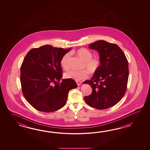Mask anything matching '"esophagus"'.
Wrapping results in <instances>:
<instances>
[{
	"instance_id": "esophagus-1",
	"label": "esophagus",
	"mask_w": 150,
	"mask_h": 150,
	"mask_svg": "<svg viewBox=\"0 0 150 150\" xmlns=\"http://www.w3.org/2000/svg\"><path fill=\"white\" fill-rule=\"evenodd\" d=\"M76 83L78 86H79V85H80L82 83V82L80 81H76Z\"/></svg>"
}]
</instances>
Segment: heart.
Segmentation results:
<instances>
[{"label": "heart", "mask_w": 150, "mask_h": 150, "mask_svg": "<svg viewBox=\"0 0 150 150\" xmlns=\"http://www.w3.org/2000/svg\"><path fill=\"white\" fill-rule=\"evenodd\" d=\"M76 55L83 61V67L86 69L82 70H71L67 72L64 76L67 79H72L78 81L87 78L89 76V72L94 74L99 70L101 65V62L98 58H92V54L85 48H81L76 51ZM70 54L67 53L62 57L61 60L62 67L67 70L69 68V59Z\"/></svg>", "instance_id": "obj_1"}]
</instances>
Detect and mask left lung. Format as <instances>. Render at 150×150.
Returning a JSON list of instances; mask_svg holds the SVG:
<instances>
[{
	"mask_svg": "<svg viewBox=\"0 0 150 150\" xmlns=\"http://www.w3.org/2000/svg\"><path fill=\"white\" fill-rule=\"evenodd\" d=\"M88 46L98 52L101 65L91 80L83 82L92 88V94L84 99L94 108H109L125 95L129 77L128 62L123 51L116 44L99 40Z\"/></svg>",
	"mask_w": 150,
	"mask_h": 150,
	"instance_id": "8db88e82",
	"label": "left lung"
}]
</instances>
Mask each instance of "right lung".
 <instances>
[{"instance_id":"1","label":"right lung","mask_w":150,"mask_h":150,"mask_svg":"<svg viewBox=\"0 0 150 150\" xmlns=\"http://www.w3.org/2000/svg\"><path fill=\"white\" fill-rule=\"evenodd\" d=\"M71 49L45 45L26 54L20 69V82L26 100L38 110L59 109L66 103L69 92L77 87L72 79H64L59 83L63 76L61 59Z\"/></svg>"}]
</instances>
